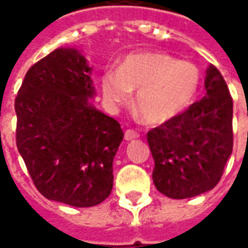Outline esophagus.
I'll return each instance as SVG.
<instances>
[{"label":"esophagus","instance_id":"esophagus-1","mask_svg":"<svg viewBox=\"0 0 248 248\" xmlns=\"http://www.w3.org/2000/svg\"><path fill=\"white\" fill-rule=\"evenodd\" d=\"M140 137V134L134 131V130H126L124 131V140H137Z\"/></svg>","mask_w":248,"mask_h":248}]
</instances>
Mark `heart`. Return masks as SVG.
Instances as JSON below:
<instances>
[{"label":"heart","instance_id":"b5f03b06","mask_svg":"<svg viewBox=\"0 0 248 248\" xmlns=\"http://www.w3.org/2000/svg\"><path fill=\"white\" fill-rule=\"evenodd\" d=\"M201 82L198 67L188 61L156 51L133 53L119 62L118 70H106L101 78L103 97L110 106L129 102L149 124L175 118L194 101Z\"/></svg>","mask_w":248,"mask_h":248}]
</instances>
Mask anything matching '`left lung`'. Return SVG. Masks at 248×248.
Returning <instances> with one entry per match:
<instances>
[{"label": "left lung", "instance_id": "1", "mask_svg": "<svg viewBox=\"0 0 248 248\" xmlns=\"http://www.w3.org/2000/svg\"><path fill=\"white\" fill-rule=\"evenodd\" d=\"M204 90L185 113L147 133L154 185L172 199L213 190L232 153V99L214 65L206 70Z\"/></svg>", "mask_w": 248, "mask_h": 248}]
</instances>
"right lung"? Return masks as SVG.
Listing matches in <instances>:
<instances>
[{"label": "right lung", "instance_id": "add662e5", "mask_svg": "<svg viewBox=\"0 0 248 248\" xmlns=\"http://www.w3.org/2000/svg\"><path fill=\"white\" fill-rule=\"evenodd\" d=\"M81 50L60 47L26 73L16 98L17 147L38 191L92 207L113 190V161L124 140L118 121L98 110Z\"/></svg>", "mask_w": 248, "mask_h": 248}]
</instances>
